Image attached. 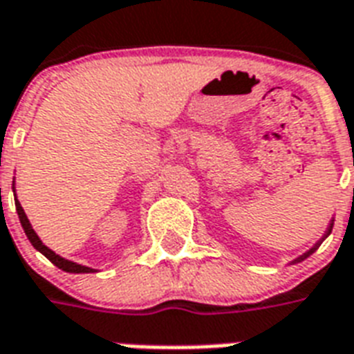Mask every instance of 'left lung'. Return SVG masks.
<instances>
[{"label": "left lung", "instance_id": "obj_1", "mask_svg": "<svg viewBox=\"0 0 354 354\" xmlns=\"http://www.w3.org/2000/svg\"><path fill=\"white\" fill-rule=\"evenodd\" d=\"M330 227H333V225H330ZM330 227H328V231H327V234H328V232H330ZM316 248H317V245H316ZM316 248H314V249H310V251H308V253H306V254H305V257H308V254H310V253H314V251H316ZM305 257H301V259H299V260H303V259H305Z\"/></svg>", "mask_w": 354, "mask_h": 354}]
</instances>
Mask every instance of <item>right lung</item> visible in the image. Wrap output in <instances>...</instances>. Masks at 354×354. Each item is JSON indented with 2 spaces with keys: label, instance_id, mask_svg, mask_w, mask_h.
Here are the masks:
<instances>
[{
  "label": "right lung",
  "instance_id": "obj_1",
  "mask_svg": "<svg viewBox=\"0 0 354 354\" xmlns=\"http://www.w3.org/2000/svg\"><path fill=\"white\" fill-rule=\"evenodd\" d=\"M15 201H16V212H18L20 223L21 227H24V231H26L27 238H29V242L32 243V248L38 249L46 259L51 260V262H53L57 268H60L62 271H68V273H88V271H94V270H90V268H86V266H81V264H75V262H70V260H64L62 257H59V254H55L51 249L46 248V245L40 242V238L37 236V232L32 231L31 223H29V220H27V216L26 212H24V208H21L20 201H18V199H15Z\"/></svg>",
  "mask_w": 354,
  "mask_h": 354
}]
</instances>
